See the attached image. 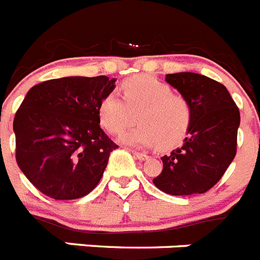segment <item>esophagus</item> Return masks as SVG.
<instances>
[{"instance_id": "34e87169", "label": "esophagus", "mask_w": 260, "mask_h": 260, "mask_svg": "<svg viewBox=\"0 0 260 260\" xmlns=\"http://www.w3.org/2000/svg\"><path fill=\"white\" fill-rule=\"evenodd\" d=\"M132 154L135 155V157L137 158V159H140V161H145V159H148L149 155L145 154V153H140V152H132Z\"/></svg>"}]
</instances>
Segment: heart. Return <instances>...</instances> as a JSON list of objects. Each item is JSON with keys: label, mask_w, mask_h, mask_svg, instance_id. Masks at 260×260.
<instances>
[{"label": "heart", "mask_w": 260, "mask_h": 260, "mask_svg": "<svg viewBox=\"0 0 260 260\" xmlns=\"http://www.w3.org/2000/svg\"><path fill=\"white\" fill-rule=\"evenodd\" d=\"M123 98L110 92L101 99L98 116L110 133L123 132L139 120V125L125 132L120 141L128 146L162 148L178 143L191 121V105L186 96L173 92L168 83L152 76H135L120 86Z\"/></svg>", "instance_id": "obj_1"}]
</instances>
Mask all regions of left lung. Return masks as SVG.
Returning a JSON list of instances; mask_svg holds the SVG:
<instances>
[{
  "mask_svg": "<svg viewBox=\"0 0 260 260\" xmlns=\"http://www.w3.org/2000/svg\"><path fill=\"white\" fill-rule=\"evenodd\" d=\"M166 82L186 96L192 114L183 145L161 158L153 183L169 195L204 193L236 157L239 110L222 83L203 74H166Z\"/></svg>",
  "mask_w": 260,
  "mask_h": 260,
  "instance_id": "8db88e82",
  "label": "left lung"
}]
</instances>
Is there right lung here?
<instances>
[{
	"mask_svg": "<svg viewBox=\"0 0 260 260\" xmlns=\"http://www.w3.org/2000/svg\"><path fill=\"white\" fill-rule=\"evenodd\" d=\"M115 78L64 77L31 87L13 123L15 158L40 192L73 200L95 188L117 148L99 123L101 99Z\"/></svg>",
	"mask_w": 260,
	"mask_h": 260,
	"instance_id": "add662e5",
	"label": "right lung"
}]
</instances>
